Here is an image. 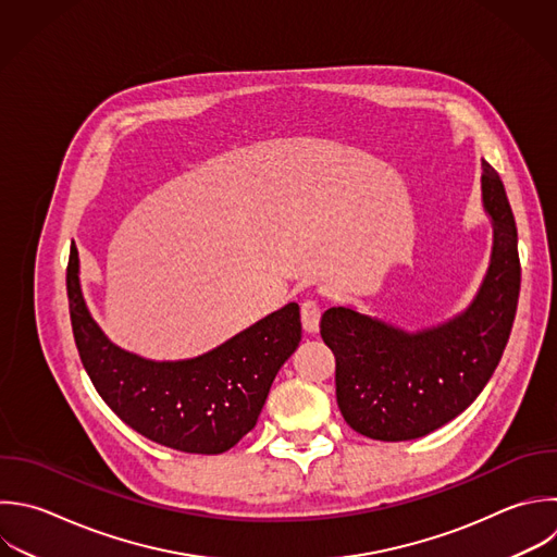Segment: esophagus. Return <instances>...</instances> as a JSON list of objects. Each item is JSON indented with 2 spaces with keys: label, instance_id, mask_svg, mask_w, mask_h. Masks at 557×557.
<instances>
[{
  "label": "esophagus",
  "instance_id": "esophagus-1",
  "mask_svg": "<svg viewBox=\"0 0 557 557\" xmlns=\"http://www.w3.org/2000/svg\"><path fill=\"white\" fill-rule=\"evenodd\" d=\"M300 320H302V326L307 333H318L320 329V307L315 300L307 298L302 305H300Z\"/></svg>",
  "mask_w": 557,
  "mask_h": 557
}]
</instances>
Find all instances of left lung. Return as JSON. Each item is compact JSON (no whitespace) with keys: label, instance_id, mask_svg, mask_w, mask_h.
Listing matches in <instances>:
<instances>
[{"label":"left lung","instance_id":"obj_1","mask_svg":"<svg viewBox=\"0 0 557 557\" xmlns=\"http://www.w3.org/2000/svg\"><path fill=\"white\" fill-rule=\"evenodd\" d=\"M481 200L492 220V255L472 302L455 318L403 331L352 307H331L320 335L335 355L344 420L381 442L422 437L459 416L500 361L520 292L518 233L505 187L481 163Z\"/></svg>","mask_w":557,"mask_h":557}]
</instances>
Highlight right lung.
<instances>
[{"label": "right lung", "instance_id": "add662e5", "mask_svg": "<svg viewBox=\"0 0 557 557\" xmlns=\"http://www.w3.org/2000/svg\"><path fill=\"white\" fill-rule=\"evenodd\" d=\"M74 339L104 403L144 437L198 455L233 448L255 424L281 366L300 342V307L289 302L226 339L181 361H154L113 344L87 309L81 259L67 265Z\"/></svg>", "mask_w": 557, "mask_h": 557}]
</instances>
